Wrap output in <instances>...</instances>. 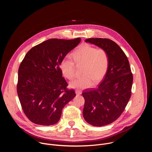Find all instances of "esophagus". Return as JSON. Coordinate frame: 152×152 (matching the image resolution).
<instances>
[{"label":"esophagus","mask_w":152,"mask_h":152,"mask_svg":"<svg viewBox=\"0 0 152 152\" xmlns=\"http://www.w3.org/2000/svg\"><path fill=\"white\" fill-rule=\"evenodd\" d=\"M76 94L77 95V96H79V95H80V94H82V92H81V91H80V90H76Z\"/></svg>","instance_id":"obj_1"}]
</instances>
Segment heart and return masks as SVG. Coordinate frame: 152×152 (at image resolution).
<instances>
[{
    "label": "heart",
    "mask_w": 152,
    "mask_h": 152,
    "mask_svg": "<svg viewBox=\"0 0 152 152\" xmlns=\"http://www.w3.org/2000/svg\"><path fill=\"white\" fill-rule=\"evenodd\" d=\"M72 57L74 61L66 57L60 64L62 74L69 80L75 77V64L77 66H83L82 73L83 76L70 83V86L72 88L83 90L99 83L109 68V55L103 48H96L88 44L83 45L73 52Z\"/></svg>",
    "instance_id": "1"
}]
</instances>
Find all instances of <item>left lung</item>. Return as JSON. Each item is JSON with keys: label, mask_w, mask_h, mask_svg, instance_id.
<instances>
[{"label": "left lung", "mask_w": 152, "mask_h": 152, "mask_svg": "<svg viewBox=\"0 0 152 152\" xmlns=\"http://www.w3.org/2000/svg\"><path fill=\"white\" fill-rule=\"evenodd\" d=\"M90 42L106 50L110 64L106 75L96 89L83 91V116L94 126L115 121L123 113L131 96L133 75L128 59L120 46L107 38H88Z\"/></svg>", "instance_id": "8db88e82"}]
</instances>
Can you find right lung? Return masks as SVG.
I'll use <instances>...</instances> for the list:
<instances>
[{"mask_svg":"<svg viewBox=\"0 0 152 152\" xmlns=\"http://www.w3.org/2000/svg\"><path fill=\"white\" fill-rule=\"evenodd\" d=\"M80 41V38L48 39L29 50L21 62L17 94L25 114L32 123H57L63 107L76 96L74 90L67 88L60 64Z\"/></svg>","mask_w":152,"mask_h":152,"instance_id":"obj_1","label":"right lung"}]
</instances>
